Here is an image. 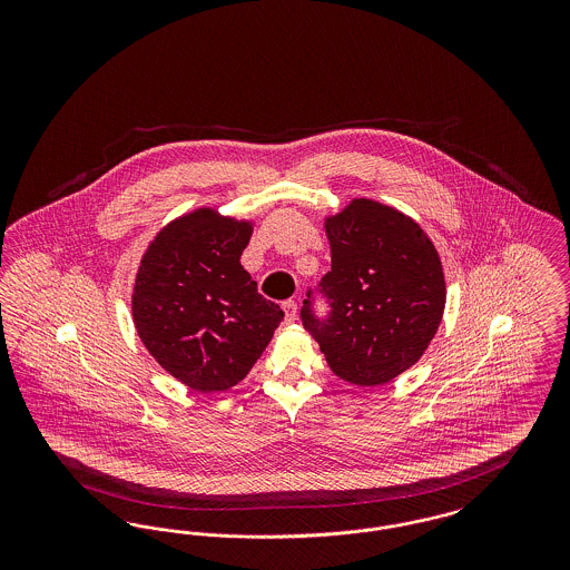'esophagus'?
Returning a JSON list of instances; mask_svg holds the SVG:
<instances>
[{
    "label": "esophagus",
    "instance_id": "34e87169",
    "mask_svg": "<svg viewBox=\"0 0 570 570\" xmlns=\"http://www.w3.org/2000/svg\"><path fill=\"white\" fill-rule=\"evenodd\" d=\"M282 307H284V314H286V323H295L298 312L297 301H295V298H288V301L282 303Z\"/></svg>",
    "mask_w": 570,
    "mask_h": 570
}]
</instances>
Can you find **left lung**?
I'll return each instance as SVG.
<instances>
[{"instance_id": "8db88e82", "label": "left lung", "mask_w": 570, "mask_h": 570, "mask_svg": "<svg viewBox=\"0 0 570 570\" xmlns=\"http://www.w3.org/2000/svg\"><path fill=\"white\" fill-rule=\"evenodd\" d=\"M326 235L331 272L307 288L301 323L335 376L379 386L412 367L438 331L446 298L438 252L416 222L367 198L328 217Z\"/></svg>"}]
</instances>
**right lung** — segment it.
<instances>
[{
	"label": "right lung",
	"mask_w": 570,
	"mask_h": 570,
	"mask_svg": "<svg viewBox=\"0 0 570 570\" xmlns=\"http://www.w3.org/2000/svg\"><path fill=\"white\" fill-rule=\"evenodd\" d=\"M252 226L198 209L170 222L136 273L132 316L151 356L198 393L247 376L284 321L239 263Z\"/></svg>",
	"instance_id": "1"
}]
</instances>
